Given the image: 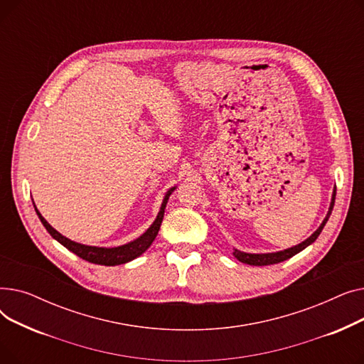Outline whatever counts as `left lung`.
<instances>
[{
	"label": "left lung",
	"mask_w": 364,
	"mask_h": 364,
	"mask_svg": "<svg viewBox=\"0 0 364 364\" xmlns=\"http://www.w3.org/2000/svg\"><path fill=\"white\" fill-rule=\"evenodd\" d=\"M335 196H336V187L333 188V193H332V200H331V206H329V211L326 214V217H324L323 223L320 224V227L317 228V230L310 236L305 239L304 242L292 246V247H288V250H283V251H279V252H269V254H247V252H242L239 250H235L233 251V255L240 261V262H245V264H250V265H272V264H277V262H282V261H286L289 259L291 257L296 255L298 252H301L302 250H305V247L310 246L313 242H316V239L318 237V235L321 233L323 227L326 225L331 214H332V209H333V205H335Z\"/></svg>",
	"instance_id": "8db88e82"
}]
</instances>
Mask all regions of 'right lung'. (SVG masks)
<instances>
[{"label":"right lung","instance_id":"add662e5","mask_svg":"<svg viewBox=\"0 0 364 364\" xmlns=\"http://www.w3.org/2000/svg\"><path fill=\"white\" fill-rule=\"evenodd\" d=\"M177 187H171L168 192L165 193L164 196V200H162V205H161V209L159 213L155 218V221H153V224L147 228V230L137 239H134L132 242H128L125 245H121V246H114V247H103V246H90V245H82V243H78V242H73L70 239H68L66 236L60 235L59 232L55 230V228H53L47 220L40 214V211H38L36 206H35V211H36V215L38 218L41 220L43 225L47 228V232L51 235L53 239H55L59 243H62L65 247H68V250L73 254L78 255L80 258L88 261V262H92V264H100V265H119V264H125V262H129L132 259H136L137 257H140L143 252H146L149 250V246L153 243V240H155V237L158 236V232L161 228V224H162V220H164V214H165V206L168 203V199L171 196V193L174 192Z\"/></svg>","mask_w":364,"mask_h":364}]
</instances>
